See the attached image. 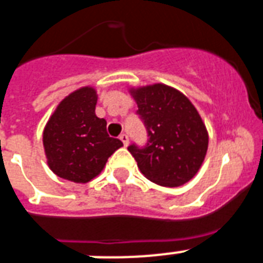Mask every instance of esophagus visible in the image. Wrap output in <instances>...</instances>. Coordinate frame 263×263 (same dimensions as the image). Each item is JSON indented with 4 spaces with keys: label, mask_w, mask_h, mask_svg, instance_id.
<instances>
[{
    "label": "esophagus",
    "mask_w": 263,
    "mask_h": 263,
    "mask_svg": "<svg viewBox=\"0 0 263 263\" xmlns=\"http://www.w3.org/2000/svg\"><path fill=\"white\" fill-rule=\"evenodd\" d=\"M120 140L123 142V144H124V147L128 146V143H129V139H128V135H125V134H123V135H120Z\"/></svg>",
    "instance_id": "esophagus-1"
}]
</instances>
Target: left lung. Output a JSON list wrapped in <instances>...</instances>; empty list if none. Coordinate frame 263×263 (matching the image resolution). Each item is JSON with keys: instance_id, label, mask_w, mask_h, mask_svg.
Masks as SVG:
<instances>
[{"instance_id": "obj_1", "label": "left lung", "mask_w": 263, "mask_h": 263, "mask_svg": "<svg viewBox=\"0 0 263 263\" xmlns=\"http://www.w3.org/2000/svg\"><path fill=\"white\" fill-rule=\"evenodd\" d=\"M129 95L148 131L144 148L129 146L139 170L151 182L177 187L189 182L208 151V131L196 106L165 83L131 86Z\"/></svg>"}]
</instances>
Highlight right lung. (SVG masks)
Listing matches in <instances>:
<instances>
[{"label": "right lung", "instance_id": "obj_1", "mask_svg": "<svg viewBox=\"0 0 263 263\" xmlns=\"http://www.w3.org/2000/svg\"><path fill=\"white\" fill-rule=\"evenodd\" d=\"M97 97L93 86L77 89L58 104L43 129L47 165L63 180L89 182L123 146L119 139L109 138L106 121L96 116Z\"/></svg>", "mask_w": 263, "mask_h": 263}]
</instances>
